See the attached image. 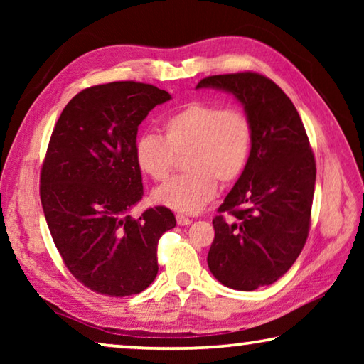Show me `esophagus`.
I'll use <instances>...</instances> for the list:
<instances>
[{
    "mask_svg": "<svg viewBox=\"0 0 364 364\" xmlns=\"http://www.w3.org/2000/svg\"><path fill=\"white\" fill-rule=\"evenodd\" d=\"M191 221H193V220L184 217V215H176V223L180 226H188V225H191Z\"/></svg>",
    "mask_w": 364,
    "mask_h": 364,
    "instance_id": "1",
    "label": "esophagus"
}]
</instances>
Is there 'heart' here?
<instances>
[{
	"label": "heart",
	"instance_id": "b5f03b06",
	"mask_svg": "<svg viewBox=\"0 0 364 364\" xmlns=\"http://www.w3.org/2000/svg\"><path fill=\"white\" fill-rule=\"evenodd\" d=\"M160 130L162 136L144 133L134 143L139 170L164 181L183 154L188 170L154 191L160 205L180 213L199 212L217 196L218 183L230 186L247 168L254 130L241 109L194 101L165 117Z\"/></svg>",
	"mask_w": 364,
	"mask_h": 364
}]
</instances>
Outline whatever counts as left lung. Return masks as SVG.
Segmentation results:
<instances>
[{"label":"left lung","mask_w":364,"mask_h":364,"mask_svg":"<svg viewBox=\"0 0 364 364\" xmlns=\"http://www.w3.org/2000/svg\"><path fill=\"white\" fill-rule=\"evenodd\" d=\"M197 88L234 95L254 130L247 168L213 218L207 263L223 286L255 291L287 273L306 242L315 156L297 109L273 80L226 73L200 80Z\"/></svg>","instance_id":"8db88e82"}]
</instances>
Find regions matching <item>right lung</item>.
Here are the masks:
<instances>
[{
  "label": "right lung",
  "instance_id": "right-lung-1",
  "mask_svg": "<svg viewBox=\"0 0 364 364\" xmlns=\"http://www.w3.org/2000/svg\"><path fill=\"white\" fill-rule=\"evenodd\" d=\"M170 100L147 83L96 85L72 97L53 130L40 178L43 212L65 267L93 292L127 297L157 276V242L175 215L162 205L139 218L128 210L144 194L138 127Z\"/></svg>",
  "mask_w": 364,
  "mask_h": 364
}]
</instances>
